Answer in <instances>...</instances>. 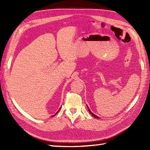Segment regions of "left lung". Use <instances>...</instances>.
<instances>
[{
  "label": "left lung",
  "mask_w": 150,
  "mask_h": 150,
  "mask_svg": "<svg viewBox=\"0 0 150 150\" xmlns=\"http://www.w3.org/2000/svg\"><path fill=\"white\" fill-rule=\"evenodd\" d=\"M88 110H89V111H90V113L91 114V115H92V116H93V117H94L95 118H96V119H99V117H98V116H97V115H95V114H93V113H92V112H91V111H90V109H89V108H88Z\"/></svg>",
  "instance_id": "left-lung-1"
}]
</instances>
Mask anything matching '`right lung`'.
<instances>
[{
	"label": "right lung",
	"mask_w": 150,
	"mask_h": 150,
	"mask_svg": "<svg viewBox=\"0 0 150 150\" xmlns=\"http://www.w3.org/2000/svg\"><path fill=\"white\" fill-rule=\"evenodd\" d=\"M60 109H59V110H60ZM59 111H57V113H55V115H52V116H55V115H56L57 114V113H58V112H59Z\"/></svg>",
	"instance_id": "1"
}]
</instances>
